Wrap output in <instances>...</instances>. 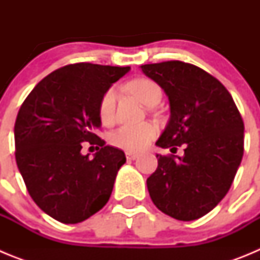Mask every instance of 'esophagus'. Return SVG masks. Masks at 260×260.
<instances>
[{"mask_svg": "<svg viewBox=\"0 0 260 260\" xmlns=\"http://www.w3.org/2000/svg\"><path fill=\"white\" fill-rule=\"evenodd\" d=\"M126 155V158H127L128 161H132V160H135V158L138 157V155L135 152H130V151H127V152L125 153Z\"/></svg>", "mask_w": 260, "mask_h": 260, "instance_id": "esophagus-1", "label": "esophagus"}]
</instances>
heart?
<instances>
[{"label": "heart", "mask_w": 260, "mask_h": 260, "mask_svg": "<svg viewBox=\"0 0 260 260\" xmlns=\"http://www.w3.org/2000/svg\"><path fill=\"white\" fill-rule=\"evenodd\" d=\"M130 92L141 100L144 105L150 107L155 100L161 99V88L153 80L141 78L128 83ZM99 116L104 125L113 123L116 117V91L109 88L103 95L99 104ZM157 128L153 123L146 122L141 125H123L114 130L109 137V142L117 148L126 151H141L150 144L155 138Z\"/></svg>", "instance_id": "b5f03b06"}]
</instances>
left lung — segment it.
I'll return each mask as SVG.
<instances>
[{
  "mask_svg": "<svg viewBox=\"0 0 260 260\" xmlns=\"http://www.w3.org/2000/svg\"><path fill=\"white\" fill-rule=\"evenodd\" d=\"M164 89L171 117L156 142L182 156L157 157L147 189L158 210L177 220H197L219 204L243 155V121L233 98L219 80L190 63L167 61L142 66Z\"/></svg>",
  "mask_w": 260,
  "mask_h": 260,
  "instance_id": "obj_1",
  "label": "left lung"
}]
</instances>
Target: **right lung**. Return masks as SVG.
Instances as JSON below:
<instances>
[{"label": "right lung", "instance_id": "obj_1", "mask_svg": "<svg viewBox=\"0 0 260 260\" xmlns=\"http://www.w3.org/2000/svg\"><path fill=\"white\" fill-rule=\"evenodd\" d=\"M128 71L88 62L63 66L40 80L18 112V169L34 202L57 221H84L109 201L126 157L95 134L99 104ZM84 141L102 147L93 159L80 152Z\"/></svg>", "mask_w": 260, "mask_h": 260}]
</instances>
